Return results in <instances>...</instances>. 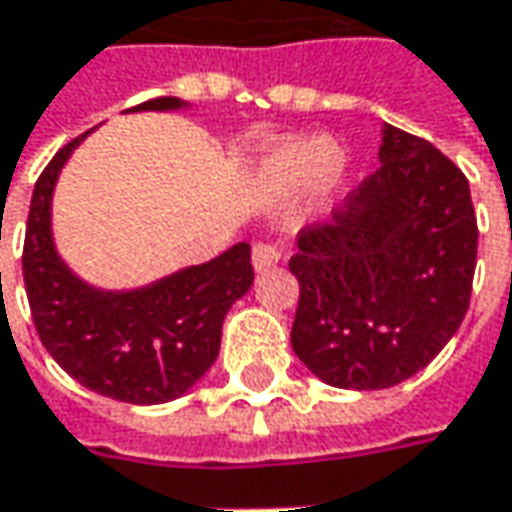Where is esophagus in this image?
<instances>
[{"instance_id":"esophagus-1","label":"esophagus","mask_w":512,"mask_h":512,"mask_svg":"<svg viewBox=\"0 0 512 512\" xmlns=\"http://www.w3.org/2000/svg\"><path fill=\"white\" fill-rule=\"evenodd\" d=\"M283 257H286L283 246H277L272 240H257L255 246H252V263H255L257 272L272 269V266H277Z\"/></svg>"}]
</instances>
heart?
Listing matches in <instances>:
<instances>
[{"label":"heart","instance_id":"obj_1","mask_svg":"<svg viewBox=\"0 0 512 512\" xmlns=\"http://www.w3.org/2000/svg\"><path fill=\"white\" fill-rule=\"evenodd\" d=\"M337 167V147L326 138L283 144L263 161V181L277 192H297Z\"/></svg>","mask_w":512,"mask_h":512}]
</instances>
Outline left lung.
<instances>
[{
  "label": "left lung",
  "instance_id": "8db88e82",
  "mask_svg": "<svg viewBox=\"0 0 512 512\" xmlns=\"http://www.w3.org/2000/svg\"><path fill=\"white\" fill-rule=\"evenodd\" d=\"M379 161L334 223L300 232L289 260L300 283L291 348L311 374L351 391L425 368L462 326L476 269L465 172L391 124Z\"/></svg>",
  "mask_w": 512,
  "mask_h": 512
}]
</instances>
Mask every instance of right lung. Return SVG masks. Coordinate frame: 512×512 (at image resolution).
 <instances>
[{
    "instance_id": "add662e5",
    "label": "right lung",
    "mask_w": 512,
    "mask_h": 512,
    "mask_svg": "<svg viewBox=\"0 0 512 512\" xmlns=\"http://www.w3.org/2000/svg\"><path fill=\"white\" fill-rule=\"evenodd\" d=\"M178 104V98L161 96L133 110ZM81 138L50 158L33 189L22 249L30 317L50 357L84 388L130 405L169 402L218 357L223 317L255 280L252 249L238 243L141 291L104 294L84 286L59 260L50 238L53 184Z\"/></svg>"
}]
</instances>
